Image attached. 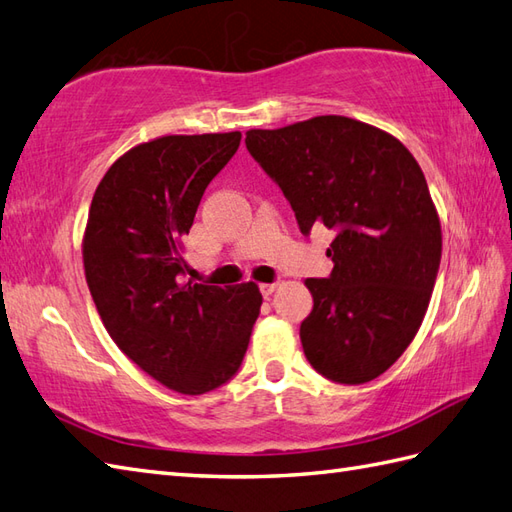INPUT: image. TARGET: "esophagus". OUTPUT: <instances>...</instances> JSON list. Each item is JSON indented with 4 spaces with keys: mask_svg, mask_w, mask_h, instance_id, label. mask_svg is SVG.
Returning a JSON list of instances; mask_svg holds the SVG:
<instances>
[{
    "mask_svg": "<svg viewBox=\"0 0 512 512\" xmlns=\"http://www.w3.org/2000/svg\"><path fill=\"white\" fill-rule=\"evenodd\" d=\"M259 290H261V294H264V296H270L272 292L277 290V283H259Z\"/></svg>",
    "mask_w": 512,
    "mask_h": 512,
    "instance_id": "obj_1",
    "label": "esophagus"
}]
</instances>
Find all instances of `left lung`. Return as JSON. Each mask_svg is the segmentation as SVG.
<instances>
[{"mask_svg": "<svg viewBox=\"0 0 512 512\" xmlns=\"http://www.w3.org/2000/svg\"><path fill=\"white\" fill-rule=\"evenodd\" d=\"M246 148L303 233L336 231L331 277L305 279L314 296L301 323L307 362L331 382H371L417 336L441 264V220L421 165L386 130L342 115L251 128Z\"/></svg>", "mask_w": 512, "mask_h": 512, "instance_id": "8db88e82", "label": "left lung"}]
</instances>
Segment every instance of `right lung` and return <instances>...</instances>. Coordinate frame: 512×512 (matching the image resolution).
Listing matches in <instances>:
<instances>
[{"label":"right lung","mask_w":512,"mask_h":512,"mask_svg":"<svg viewBox=\"0 0 512 512\" xmlns=\"http://www.w3.org/2000/svg\"><path fill=\"white\" fill-rule=\"evenodd\" d=\"M242 133L163 135L124 152L95 189L82 261L95 310L141 371L181 395L235 375L259 316L246 281H183V235L200 198L240 148Z\"/></svg>","instance_id":"obj_1"}]
</instances>
